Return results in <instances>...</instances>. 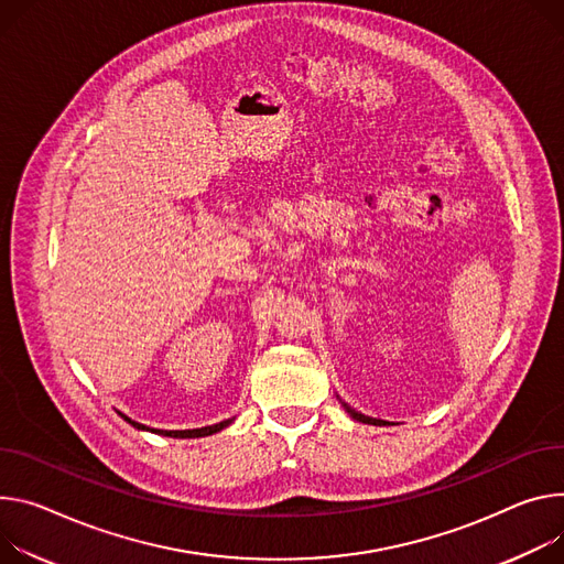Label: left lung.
I'll return each mask as SVG.
<instances>
[{"label":"left lung","instance_id":"obj_1","mask_svg":"<svg viewBox=\"0 0 564 564\" xmlns=\"http://www.w3.org/2000/svg\"><path fill=\"white\" fill-rule=\"evenodd\" d=\"M341 404H344V409H346V412L350 414V419H352V421H360V423H367V425H387V421L371 419V416H365V414H360V412H355V409H350L346 402H341Z\"/></svg>","mask_w":564,"mask_h":564}]
</instances>
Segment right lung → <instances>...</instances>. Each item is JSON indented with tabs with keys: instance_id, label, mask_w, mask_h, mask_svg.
<instances>
[{
	"instance_id": "right-lung-1",
	"label": "right lung",
	"mask_w": 564,
	"mask_h": 564,
	"mask_svg": "<svg viewBox=\"0 0 564 564\" xmlns=\"http://www.w3.org/2000/svg\"><path fill=\"white\" fill-rule=\"evenodd\" d=\"M121 419L123 421H128L132 427H137V430H145V432H152V434H162V436H173V438H197V436H209V434H216V432H220V430H225L231 421H223V423H216V425H207V427H199V430H150V427H145V425H141V423H137V421H132V419H128L126 414H121Z\"/></svg>"
}]
</instances>
